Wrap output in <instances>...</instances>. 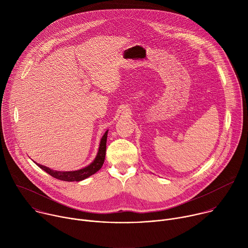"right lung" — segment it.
<instances>
[{
	"label": "right lung",
	"mask_w": 248,
	"mask_h": 248,
	"mask_svg": "<svg viewBox=\"0 0 248 248\" xmlns=\"http://www.w3.org/2000/svg\"><path fill=\"white\" fill-rule=\"evenodd\" d=\"M107 135H108V130L105 132V134L103 135L101 142H100V146H99V150H98V154L95 158V160L87 167L78 170H74V171H59V170H53L45 166H42L40 164L36 165L44 170L46 172H48L50 175L54 176V178L60 180V181H64V182H80L83 181L85 179H87L88 176L94 174L96 171H98L105 161V155H106V142H107Z\"/></svg>",
	"instance_id": "1"
}]
</instances>
